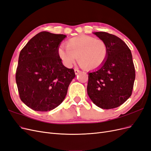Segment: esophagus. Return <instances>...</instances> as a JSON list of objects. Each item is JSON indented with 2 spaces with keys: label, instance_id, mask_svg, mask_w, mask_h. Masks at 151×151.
I'll return each mask as SVG.
<instances>
[{
  "label": "esophagus",
  "instance_id": "34e87169",
  "mask_svg": "<svg viewBox=\"0 0 151 151\" xmlns=\"http://www.w3.org/2000/svg\"><path fill=\"white\" fill-rule=\"evenodd\" d=\"M74 72H75V74L77 75V74H78L81 71H80L79 69H77V68H75V69H74Z\"/></svg>",
  "mask_w": 151,
  "mask_h": 151
}]
</instances>
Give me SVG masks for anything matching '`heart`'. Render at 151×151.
Instances as JSON below:
<instances>
[{
	"label": "heart",
	"mask_w": 151,
	"mask_h": 151,
	"mask_svg": "<svg viewBox=\"0 0 151 151\" xmlns=\"http://www.w3.org/2000/svg\"><path fill=\"white\" fill-rule=\"evenodd\" d=\"M66 49L58 50V54L64 65L70 67L76 62L86 70H95L101 67L108 57V47L103 40L93 36L82 35L72 38L65 43Z\"/></svg>",
	"instance_id": "1"
}]
</instances>
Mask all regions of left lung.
Masks as SVG:
<instances>
[{
    "instance_id": "left-lung-1",
    "label": "left lung",
    "mask_w": 151,
    "mask_h": 151,
    "mask_svg": "<svg viewBox=\"0 0 151 151\" xmlns=\"http://www.w3.org/2000/svg\"><path fill=\"white\" fill-rule=\"evenodd\" d=\"M106 43L108 57L103 64L88 74L87 91L91 101L103 109L120 106L132 95L135 71L130 50L116 36L93 33Z\"/></svg>"
}]
</instances>
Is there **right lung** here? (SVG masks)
I'll return each mask as SVG.
<instances>
[{
  "mask_svg": "<svg viewBox=\"0 0 151 151\" xmlns=\"http://www.w3.org/2000/svg\"><path fill=\"white\" fill-rule=\"evenodd\" d=\"M66 36L40 32L20 52L16 73L18 92L21 101L35 111H48L60 105L76 76L58 54Z\"/></svg>",
  "mask_w": 151,
  "mask_h": 151,
  "instance_id": "add662e5",
  "label": "right lung"
}]
</instances>
